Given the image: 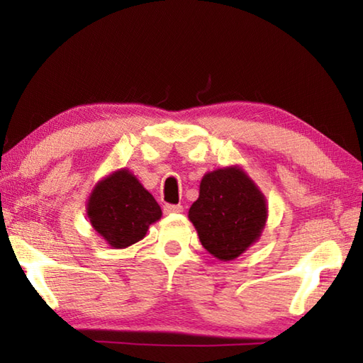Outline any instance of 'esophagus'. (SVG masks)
Returning <instances> with one entry per match:
<instances>
[{
  "label": "esophagus",
  "instance_id": "esophagus-1",
  "mask_svg": "<svg viewBox=\"0 0 363 363\" xmlns=\"http://www.w3.org/2000/svg\"><path fill=\"white\" fill-rule=\"evenodd\" d=\"M184 208L181 205H164L163 213L164 214H173V213H182Z\"/></svg>",
  "mask_w": 363,
  "mask_h": 363
}]
</instances>
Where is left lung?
<instances>
[{
    "label": "left lung",
    "instance_id": "obj_1",
    "mask_svg": "<svg viewBox=\"0 0 363 363\" xmlns=\"http://www.w3.org/2000/svg\"><path fill=\"white\" fill-rule=\"evenodd\" d=\"M267 216L266 196L238 164L201 177L189 210L201 245L219 261H233L259 240Z\"/></svg>",
    "mask_w": 363,
    "mask_h": 363
}]
</instances>
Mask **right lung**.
I'll list each match as a JSON object with an SVG mask.
<instances>
[{
    "instance_id": "obj_1",
    "label": "right lung",
    "mask_w": 363,
    "mask_h": 363,
    "mask_svg": "<svg viewBox=\"0 0 363 363\" xmlns=\"http://www.w3.org/2000/svg\"><path fill=\"white\" fill-rule=\"evenodd\" d=\"M93 229L110 247L121 250L145 237L162 208L128 168L116 169L96 184L86 201Z\"/></svg>"
}]
</instances>
